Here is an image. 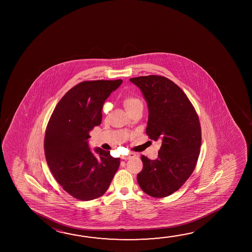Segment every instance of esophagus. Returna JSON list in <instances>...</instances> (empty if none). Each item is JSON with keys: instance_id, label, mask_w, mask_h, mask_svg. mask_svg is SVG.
I'll list each match as a JSON object with an SVG mask.
<instances>
[{"instance_id": "34e87169", "label": "esophagus", "mask_w": 252, "mask_h": 252, "mask_svg": "<svg viewBox=\"0 0 252 252\" xmlns=\"http://www.w3.org/2000/svg\"><path fill=\"white\" fill-rule=\"evenodd\" d=\"M136 157V154H134V153H130L129 155L127 156H124V157H122V159H124V160H128V159H130V158H132V157Z\"/></svg>"}]
</instances>
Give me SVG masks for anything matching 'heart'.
I'll return each instance as SVG.
<instances>
[{"mask_svg": "<svg viewBox=\"0 0 252 252\" xmlns=\"http://www.w3.org/2000/svg\"><path fill=\"white\" fill-rule=\"evenodd\" d=\"M123 105H124L125 109L128 112H130L137 108L143 107V102L138 96L126 95L123 98ZM104 110L106 111L107 108L104 107Z\"/></svg>", "mask_w": 252, "mask_h": 252, "instance_id": "obj_1", "label": "heart"}]
</instances>
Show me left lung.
<instances>
[{
	"mask_svg": "<svg viewBox=\"0 0 252 252\" xmlns=\"http://www.w3.org/2000/svg\"><path fill=\"white\" fill-rule=\"evenodd\" d=\"M139 87L149 106L146 132L161 140L157 160L141 156L143 168L137 176L141 190L164 198L179 190L193 172L201 146V127L195 108L186 93L161 75L130 79Z\"/></svg>",
	"mask_w": 252,
	"mask_h": 252,
	"instance_id": "obj_1",
	"label": "left lung"
}]
</instances>
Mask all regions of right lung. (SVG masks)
<instances>
[{
    "label": "right lung",
    "mask_w": 252,
    "mask_h": 252,
    "mask_svg": "<svg viewBox=\"0 0 252 252\" xmlns=\"http://www.w3.org/2000/svg\"><path fill=\"white\" fill-rule=\"evenodd\" d=\"M122 80L84 81L59 101L46 126L44 149L54 178L72 197L88 201L108 190L120 158L88 145L90 132L102 121L103 103Z\"/></svg>",
    "instance_id": "right-lung-1"
}]
</instances>
